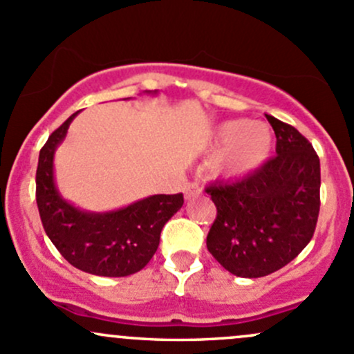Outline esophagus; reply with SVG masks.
<instances>
[{
	"instance_id": "esophagus-1",
	"label": "esophagus",
	"mask_w": 354,
	"mask_h": 354,
	"mask_svg": "<svg viewBox=\"0 0 354 354\" xmlns=\"http://www.w3.org/2000/svg\"><path fill=\"white\" fill-rule=\"evenodd\" d=\"M200 193H202V188H200L198 183H188L187 187H185V196H187V200H192L195 198V196H198Z\"/></svg>"
}]
</instances>
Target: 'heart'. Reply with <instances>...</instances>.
Here are the masks:
<instances>
[{"label":"heart","mask_w":354,"mask_h":354,"mask_svg":"<svg viewBox=\"0 0 354 354\" xmlns=\"http://www.w3.org/2000/svg\"><path fill=\"white\" fill-rule=\"evenodd\" d=\"M271 147L273 132L265 122H222L212 133V149L222 151L214 162V173L227 180L248 176L265 165Z\"/></svg>","instance_id":"b5f03b06"}]
</instances>
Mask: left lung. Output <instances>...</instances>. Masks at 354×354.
I'll return each mask as SVG.
<instances>
[{"mask_svg": "<svg viewBox=\"0 0 354 354\" xmlns=\"http://www.w3.org/2000/svg\"><path fill=\"white\" fill-rule=\"evenodd\" d=\"M266 118L277 156L244 180L207 188L217 207L207 248L241 278L266 277L295 259L314 236L321 207V162L312 144L292 125Z\"/></svg>", "mask_w": 354, "mask_h": 354, "instance_id": "obj_1", "label": "left lung"}]
</instances>
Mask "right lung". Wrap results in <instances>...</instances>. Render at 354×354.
Segmentation results:
<instances>
[{
    "label": "right lung",
    "mask_w": 354,
    "mask_h": 354,
    "mask_svg": "<svg viewBox=\"0 0 354 354\" xmlns=\"http://www.w3.org/2000/svg\"><path fill=\"white\" fill-rule=\"evenodd\" d=\"M76 115L40 149L35 176L40 221L52 244L74 268L96 277H129L158 251L162 227L183 207V193L152 195L111 212L81 210L62 198L54 180V154Z\"/></svg>",
    "instance_id": "obj_1"
}]
</instances>
